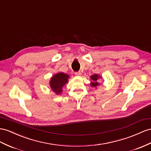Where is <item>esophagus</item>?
<instances>
[{"instance_id": "esophagus-1", "label": "esophagus", "mask_w": 151, "mask_h": 151, "mask_svg": "<svg viewBox=\"0 0 151 151\" xmlns=\"http://www.w3.org/2000/svg\"><path fill=\"white\" fill-rule=\"evenodd\" d=\"M75 75H76V76H80L81 75H82V73H81L80 71H78V72H76L75 73Z\"/></svg>"}]
</instances>
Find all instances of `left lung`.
Masks as SVG:
<instances>
[{
  "mask_svg": "<svg viewBox=\"0 0 151 151\" xmlns=\"http://www.w3.org/2000/svg\"><path fill=\"white\" fill-rule=\"evenodd\" d=\"M90 78L92 80V82H91V86L97 88V87L100 86V83L98 82V80L101 78L102 76L98 75V74H94V75L91 76Z\"/></svg>",
  "mask_w": 151,
  "mask_h": 151,
  "instance_id": "1",
  "label": "left lung"
}]
</instances>
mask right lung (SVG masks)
<instances>
[{"label": "right lung", "instance_id": "right-lung-1", "mask_svg": "<svg viewBox=\"0 0 151 151\" xmlns=\"http://www.w3.org/2000/svg\"><path fill=\"white\" fill-rule=\"evenodd\" d=\"M69 76L64 73H57L53 75L50 80L49 84L51 90L57 95L60 94L63 92V87L68 82Z\"/></svg>", "mask_w": 151, "mask_h": 151}]
</instances>
